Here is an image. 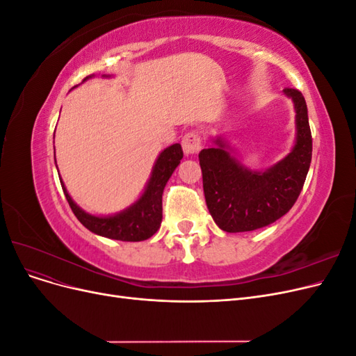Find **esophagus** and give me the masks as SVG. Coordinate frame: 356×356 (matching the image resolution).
Listing matches in <instances>:
<instances>
[{
	"label": "esophagus",
	"instance_id": "obj_1",
	"mask_svg": "<svg viewBox=\"0 0 356 356\" xmlns=\"http://www.w3.org/2000/svg\"><path fill=\"white\" fill-rule=\"evenodd\" d=\"M181 145H182V149H184L186 156H193L202 148V138L197 132H188L184 135V138H182Z\"/></svg>",
	"mask_w": 356,
	"mask_h": 356
}]
</instances>
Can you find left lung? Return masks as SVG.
Returning <instances> with one entry per match:
<instances>
[{"instance_id": "obj_1", "label": "left lung", "mask_w": 356, "mask_h": 356, "mask_svg": "<svg viewBox=\"0 0 356 356\" xmlns=\"http://www.w3.org/2000/svg\"><path fill=\"white\" fill-rule=\"evenodd\" d=\"M296 110V144L266 170L239 163L221 136L199 153L203 191L215 224L227 233L251 232L275 222L293 208L305 186L312 160V134L305 96L284 90Z\"/></svg>"}]
</instances>
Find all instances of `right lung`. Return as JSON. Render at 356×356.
<instances>
[{"label":"right lung","mask_w":356,"mask_h":356,"mask_svg":"<svg viewBox=\"0 0 356 356\" xmlns=\"http://www.w3.org/2000/svg\"><path fill=\"white\" fill-rule=\"evenodd\" d=\"M90 77L92 75L86 77L83 81ZM104 77H108V75H104ZM182 156H184V153H182L179 144H174L165 148L156 160L152 170V177H149L147 182L143 196L124 211L114 215H106V217H96V215L83 211L71 199L62 181L60 186L74 215L86 229L108 239L141 242L152 238L160 229L161 217H163L161 215V195H163L166 182L179 165Z\"/></svg>","instance_id":"1"}]
</instances>
